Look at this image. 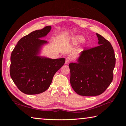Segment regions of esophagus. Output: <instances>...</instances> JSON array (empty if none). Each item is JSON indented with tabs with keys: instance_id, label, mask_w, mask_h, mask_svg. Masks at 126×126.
<instances>
[{
	"instance_id": "esophagus-1",
	"label": "esophagus",
	"mask_w": 126,
	"mask_h": 126,
	"mask_svg": "<svg viewBox=\"0 0 126 126\" xmlns=\"http://www.w3.org/2000/svg\"><path fill=\"white\" fill-rule=\"evenodd\" d=\"M71 61H72V57H67V58H66V59H65V64H67L69 63Z\"/></svg>"
}]
</instances>
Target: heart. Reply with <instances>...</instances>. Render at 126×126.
<instances>
[{
  "label": "heart",
  "instance_id": "obj_1",
  "mask_svg": "<svg viewBox=\"0 0 126 126\" xmlns=\"http://www.w3.org/2000/svg\"><path fill=\"white\" fill-rule=\"evenodd\" d=\"M84 41V38L82 35H77L72 38V43L74 45H77Z\"/></svg>",
  "mask_w": 126,
  "mask_h": 126
}]
</instances>
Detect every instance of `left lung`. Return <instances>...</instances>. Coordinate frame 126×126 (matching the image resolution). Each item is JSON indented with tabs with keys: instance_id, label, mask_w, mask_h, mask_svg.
Instances as JSON below:
<instances>
[{
	"instance_id": "8db88e82",
	"label": "left lung",
	"mask_w": 126,
	"mask_h": 126,
	"mask_svg": "<svg viewBox=\"0 0 126 126\" xmlns=\"http://www.w3.org/2000/svg\"><path fill=\"white\" fill-rule=\"evenodd\" d=\"M99 46L80 53L77 62L71 63V86L79 95L101 94L111 83L116 58L111 44L97 33Z\"/></svg>"
}]
</instances>
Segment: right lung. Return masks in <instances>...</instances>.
<instances>
[{
	"mask_svg": "<svg viewBox=\"0 0 126 126\" xmlns=\"http://www.w3.org/2000/svg\"><path fill=\"white\" fill-rule=\"evenodd\" d=\"M51 29V26H47L23 37L11 54L10 77L18 88L27 94L45 92L55 73L65 63L64 58L53 59L39 55L42 47L48 43L40 39Z\"/></svg>",
	"mask_w": 126,
	"mask_h": 126,
	"instance_id": "add662e5",
	"label": "right lung"
}]
</instances>
